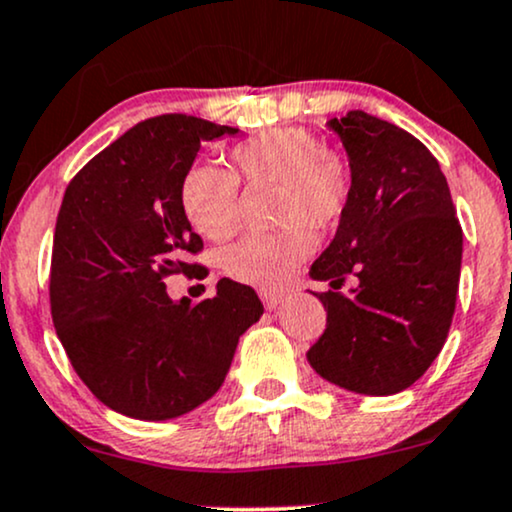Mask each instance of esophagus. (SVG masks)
I'll return each instance as SVG.
<instances>
[{
	"label": "esophagus",
	"mask_w": 512,
	"mask_h": 512,
	"mask_svg": "<svg viewBox=\"0 0 512 512\" xmlns=\"http://www.w3.org/2000/svg\"><path fill=\"white\" fill-rule=\"evenodd\" d=\"M260 298H262V303H264V307H267V310H276V307L283 303V295L272 293V291H262Z\"/></svg>",
	"instance_id": "esophagus-1"
}]
</instances>
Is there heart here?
<instances>
[{
    "label": "heart",
    "mask_w": 512,
    "mask_h": 512,
    "mask_svg": "<svg viewBox=\"0 0 512 512\" xmlns=\"http://www.w3.org/2000/svg\"><path fill=\"white\" fill-rule=\"evenodd\" d=\"M233 169L193 164L181 178V209L190 226L209 240H226L240 226L238 178L248 188H274L276 233L248 236L224 252V272L240 283L274 291L315 248L307 225L334 229L350 200L348 166L324 150L307 128H276L240 143L231 152Z\"/></svg>",
    "instance_id": "obj_1"
}]
</instances>
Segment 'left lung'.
I'll return each instance as SVG.
<instances>
[{"instance_id": "obj_1", "label": "left lung", "mask_w": 512, "mask_h": 512, "mask_svg": "<svg viewBox=\"0 0 512 512\" xmlns=\"http://www.w3.org/2000/svg\"><path fill=\"white\" fill-rule=\"evenodd\" d=\"M326 126L350 162V200L310 276L326 329L307 350L319 377L365 396L405 391L441 353L458 298L463 229L432 152L396 123L353 109ZM355 278L350 294H338Z\"/></svg>"}]
</instances>
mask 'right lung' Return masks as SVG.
Here are the masks:
<instances>
[{"label":"right lung","mask_w":512,"mask_h":512,"mask_svg":"<svg viewBox=\"0 0 512 512\" xmlns=\"http://www.w3.org/2000/svg\"><path fill=\"white\" fill-rule=\"evenodd\" d=\"M238 128L164 114L104 147L66 188L49 305L83 384L107 408L147 422L195 410L224 384L238 338L262 317L257 293L221 279L217 295L171 300L164 279L190 276L202 250L181 209V178L200 143Z\"/></svg>","instance_id":"1"}]
</instances>
